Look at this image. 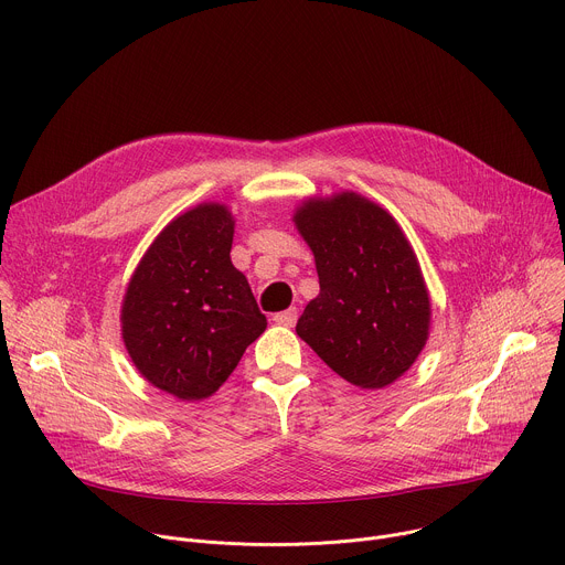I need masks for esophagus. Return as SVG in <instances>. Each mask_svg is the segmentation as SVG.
I'll use <instances>...</instances> for the list:
<instances>
[{
  "label": "esophagus",
  "mask_w": 565,
  "mask_h": 565,
  "mask_svg": "<svg viewBox=\"0 0 565 565\" xmlns=\"http://www.w3.org/2000/svg\"><path fill=\"white\" fill-rule=\"evenodd\" d=\"M273 321H275L277 326H286V328L295 326V321H297V308H288V310H284V312H277V315L273 317Z\"/></svg>",
  "instance_id": "1"
}]
</instances>
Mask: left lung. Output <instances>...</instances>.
I'll return each mask as SVG.
<instances>
[{"label":"left lung","instance_id":"left-lung-1","mask_svg":"<svg viewBox=\"0 0 565 565\" xmlns=\"http://www.w3.org/2000/svg\"><path fill=\"white\" fill-rule=\"evenodd\" d=\"M292 222L319 275V295L297 334L352 386L395 384L424 350L433 315L404 231L386 209L352 191L303 200Z\"/></svg>","mask_w":565,"mask_h":565}]
</instances>
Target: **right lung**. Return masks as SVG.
Returning <instances> with one entry per match:
<instances>
[{"instance_id": "1", "label": "right lung", "mask_w": 565, "mask_h": 565, "mask_svg": "<svg viewBox=\"0 0 565 565\" xmlns=\"http://www.w3.org/2000/svg\"><path fill=\"white\" fill-rule=\"evenodd\" d=\"M233 235L224 204L181 213L148 246L121 301V339L135 367L181 402L215 395L266 330L248 279L231 262Z\"/></svg>"}]
</instances>
